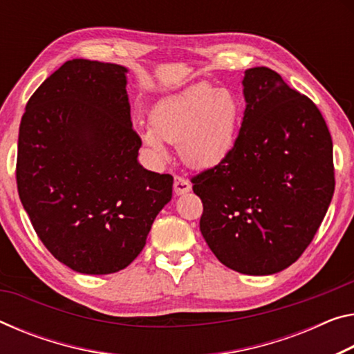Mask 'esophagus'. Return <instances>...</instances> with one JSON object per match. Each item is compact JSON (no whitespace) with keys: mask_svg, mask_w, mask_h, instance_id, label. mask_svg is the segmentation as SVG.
<instances>
[{"mask_svg":"<svg viewBox=\"0 0 354 354\" xmlns=\"http://www.w3.org/2000/svg\"><path fill=\"white\" fill-rule=\"evenodd\" d=\"M173 187H175L176 195H184V194L190 192V189H192V184H190V181L186 178L175 176V183H173Z\"/></svg>","mask_w":354,"mask_h":354,"instance_id":"1","label":"esophagus"}]
</instances>
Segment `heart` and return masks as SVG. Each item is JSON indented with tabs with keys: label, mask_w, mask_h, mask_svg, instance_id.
Instances as JSON below:
<instances>
[{
	"label": "heart",
	"mask_w": 354,
	"mask_h": 354,
	"mask_svg": "<svg viewBox=\"0 0 354 354\" xmlns=\"http://www.w3.org/2000/svg\"><path fill=\"white\" fill-rule=\"evenodd\" d=\"M239 118V100L232 91L197 83L156 105L153 127L145 129L143 140L159 157L165 156V142L178 143L189 167L211 168L232 153Z\"/></svg>",
	"instance_id": "b5f03b06"
}]
</instances>
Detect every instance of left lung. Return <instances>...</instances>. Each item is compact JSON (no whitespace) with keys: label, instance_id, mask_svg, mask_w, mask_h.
<instances>
[{"label":"left lung","instance_id":"obj_1","mask_svg":"<svg viewBox=\"0 0 354 354\" xmlns=\"http://www.w3.org/2000/svg\"><path fill=\"white\" fill-rule=\"evenodd\" d=\"M243 86L248 105L232 153L190 181L217 260L269 276L298 260L326 216L333 138L317 105L269 67L245 71Z\"/></svg>","mask_w":354,"mask_h":354}]
</instances>
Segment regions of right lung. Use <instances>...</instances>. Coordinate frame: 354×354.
Here are the masks:
<instances>
[{"label": "right lung", "mask_w": 354, "mask_h": 354, "mask_svg": "<svg viewBox=\"0 0 354 354\" xmlns=\"http://www.w3.org/2000/svg\"><path fill=\"white\" fill-rule=\"evenodd\" d=\"M124 66L71 59L26 104L17 187L39 239L82 274H111L147 244L173 176L138 164Z\"/></svg>", "instance_id": "1"}]
</instances>
